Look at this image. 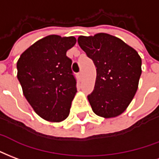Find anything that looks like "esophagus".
Returning <instances> with one entry per match:
<instances>
[{
  "instance_id": "34e87169",
  "label": "esophagus",
  "mask_w": 159,
  "mask_h": 159,
  "mask_svg": "<svg viewBox=\"0 0 159 159\" xmlns=\"http://www.w3.org/2000/svg\"><path fill=\"white\" fill-rule=\"evenodd\" d=\"M82 76H83V74H82V72H80L78 74V78L80 79L81 80V79H82Z\"/></svg>"
}]
</instances>
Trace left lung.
Segmentation results:
<instances>
[{
  "label": "left lung",
  "mask_w": 159,
  "mask_h": 159,
  "mask_svg": "<svg viewBox=\"0 0 159 159\" xmlns=\"http://www.w3.org/2000/svg\"><path fill=\"white\" fill-rule=\"evenodd\" d=\"M78 43L97 68L95 87L87 97L93 112L105 119L122 114L138 89L141 75L138 52L119 38L106 33L81 35Z\"/></svg>",
  "instance_id": "8db88e82"
}]
</instances>
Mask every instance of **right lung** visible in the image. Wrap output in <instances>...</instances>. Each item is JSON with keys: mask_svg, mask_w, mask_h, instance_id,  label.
<instances>
[{"mask_svg": "<svg viewBox=\"0 0 159 159\" xmlns=\"http://www.w3.org/2000/svg\"><path fill=\"white\" fill-rule=\"evenodd\" d=\"M75 43L74 36L51 34L25 50L17 62L24 96L34 111L50 122L68 118L77 92L72 60L66 56Z\"/></svg>", "mask_w": 159, "mask_h": 159, "instance_id": "right-lung-1", "label": "right lung"}]
</instances>
